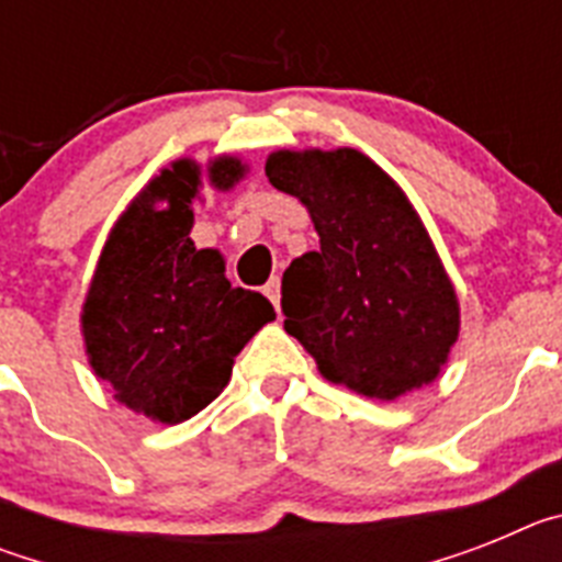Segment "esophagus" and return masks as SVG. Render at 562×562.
<instances>
[{
	"mask_svg": "<svg viewBox=\"0 0 562 562\" xmlns=\"http://www.w3.org/2000/svg\"><path fill=\"white\" fill-rule=\"evenodd\" d=\"M265 295L270 297L276 310H278V306H281V278L272 276L270 281H267V284H265Z\"/></svg>",
	"mask_w": 562,
	"mask_h": 562,
	"instance_id": "obj_1",
	"label": "esophagus"
}]
</instances>
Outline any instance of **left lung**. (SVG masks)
<instances>
[{
    "mask_svg": "<svg viewBox=\"0 0 562 562\" xmlns=\"http://www.w3.org/2000/svg\"><path fill=\"white\" fill-rule=\"evenodd\" d=\"M265 171L321 236L281 281L284 329L321 376L380 402L430 385L459 340L461 306L408 193L346 146L278 148Z\"/></svg>",
    "mask_w": 562,
    "mask_h": 562,
    "instance_id": "1",
    "label": "left lung"
}]
</instances>
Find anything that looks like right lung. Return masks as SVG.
<instances>
[{
    "label": "right lung",
    "mask_w": 562,
    "mask_h": 562,
    "mask_svg": "<svg viewBox=\"0 0 562 562\" xmlns=\"http://www.w3.org/2000/svg\"><path fill=\"white\" fill-rule=\"evenodd\" d=\"M247 171L238 154L162 168L117 216L87 286L89 366L121 405L160 425L207 408L231 382L238 351L276 321L261 292L227 281L216 247L200 250L191 238L202 186L231 191Z\"/></svg>",
    "instance_id": "add662e5"
}]
</instances>
